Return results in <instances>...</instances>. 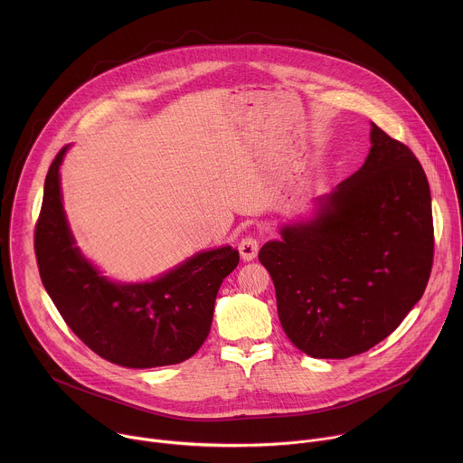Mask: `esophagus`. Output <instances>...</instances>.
I'll return each mask as SVG.
<instances>
[{
	"label": "esophagus",
	"instance_id": "34e87169",
	"mask_svg": "<svg viewBox=\"0 0 463 463\" xmlns=\"http://www.w3.org/2000/svg\"><path fill=\"white\" fill-rule=\"evenodd\" d=\"M258 240L254 236H245L240 240L238 243V250H240V256L245 260V261H250L254 260L256 252H258Z\"/></svg>",
	"mask_w": 463,
	"mask_h": 463
}]
</instances>
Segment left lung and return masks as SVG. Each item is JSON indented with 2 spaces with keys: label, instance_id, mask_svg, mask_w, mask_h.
<instances>
[{
  "label": "left lung",
  "instance_id": "8db88e82",
  "mask_svg": "<svg viewBox=\"0 0 463 463\" xmlns=\"http://www.w3.org/2000/svg\"><path fill=\"white\" fill-rule=\"evenodd\" d=\"M364 165L280 229L258 260L273 279L289 341L346 359L386 339L421 298L434 256L427 175L403 143L372 122Z\"/></svg>",
  "mask_w": 463,
  "mask_h": 463
}]
</instances>
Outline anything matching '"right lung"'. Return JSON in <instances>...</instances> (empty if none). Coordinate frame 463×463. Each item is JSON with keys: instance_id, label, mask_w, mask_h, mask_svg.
I'll list each match as a JSON object with an SVG mask.
<instances>
[{"instance_id": "obj_1", "label": "right lung", "mask_w": 463, "mask_h": 463, "mask_svg": "<svg viewBox=\"0 0 463 463\" xmlns=\"http://www.w3.org/2000/svg\"><path fill=\"white\" fill-rule=\"evenodd\" d=\"M63 146L49 166L34 250L45 291L73 334L102 359L156 368L192 357L205 343L218 289L240 261L231 245L197 252L152 282L104 277L80 252L61 205Z\"/></svg>"}]
</instances>
